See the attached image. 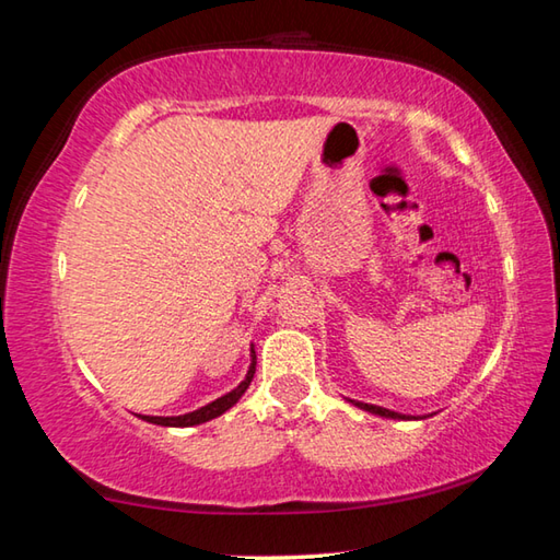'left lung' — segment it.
<instances>
[{"label": "left lung", "mask_w": 560, "mask_h": 560, "mask_svg": "<svg viewBox=\"0 0 560 560\" xmlns=\"http://www.w3.org/2000/svg\"><path fill=\"white\" fill-rule=\"evenodd\" d=\"M353 405H358L360 410H365V412H373V415H381V417H393V420H407L405 415H400V412H393V410H387V407H377V405H368V402H355V400H350Z\"/></svg>", "instance_id": "1"}]
</instances>
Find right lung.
<instances>
[{
    "label": "right lung",
    "instance_id": "right-lung-1",
    "mask_svg": "<svg viewBox=\"0 0 560 560\" xmlns=\"http://www.w3.org/2000/svg\"><path fill=\"white\" fill-rule=\"evenodd\" d=\"M254 371H257V355H254V348H252V365L249 371H246L244 381L234 387L232 393H226L222 397H217L214 402L200 407V410L195 412H187V415H177V417H153V415H143L140 420L145 422H153V424H163V428H192V424H202V422H210L214 417H220L222 412L230 410L232 405H236V400L246 393V387H249Z\"/></svg>",
    "mask_w": 560,
    "mask_h": 560
}]
</instances>
